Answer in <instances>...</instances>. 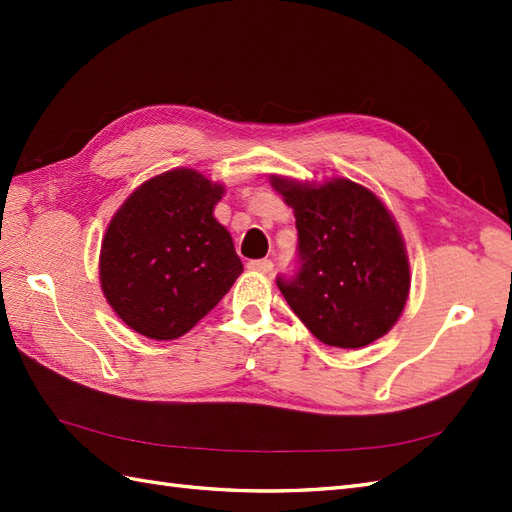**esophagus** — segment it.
<instances>
[{
	"instance_id": "esophagus-1",
	"label": "esophagus",
	"mask_w": 512,
	"mask_h": 512,
	"mask_svg": "<svg viewBox=\"0 0 512 512\" xmlns=\"http://www.w3.org/2000/svg\"><path fill=\"white\" fill-rule=\"evenodd\" d=\"M248 268L257 270V273L262 275H268L270 270H273V262H270V259H255V262H248Z\"/></svg>"
}]
</instances>
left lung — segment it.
Instances as JSON below:
<instances>
[{
  "instance_id": "left-lung-1",
  "label": "left lung",
  "mask_w": 512,
  "mask_h": 512,
  "mask_svg": "<svg viewBox=\"0 0 512 512\" xmlns=\"http://www.w3.org/2000/svg\"><path fill=\"white\" fill-rule=\"evenodd\" d=\"M295 211L299 270L281 295L325 345L356 350L385 336L405 310L409 259L396 220L376 195L345 178L308 184L270 176Z\"/></svg>"
}]
</instances>
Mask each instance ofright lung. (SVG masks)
I'll return each mask as SVG.
<instances>
[{
	"instance_id": "right-lung-1",
	"label": "right lung",
	"mask_w": 512,
	"mask_h": 512,
	"mask_svg": "<svg viewBox=\"0 0 512 512\" xmlns=\"http://www.w3.org/2000/svg\"><path fill=\"white\" fill-rule=\"evenodd\" d=\"M222 195V184L180 167L140 184L114 213L101 244V288L138 334H187L242 275L233 237L213 217Z\"/></svg>"
}]
</instances>
